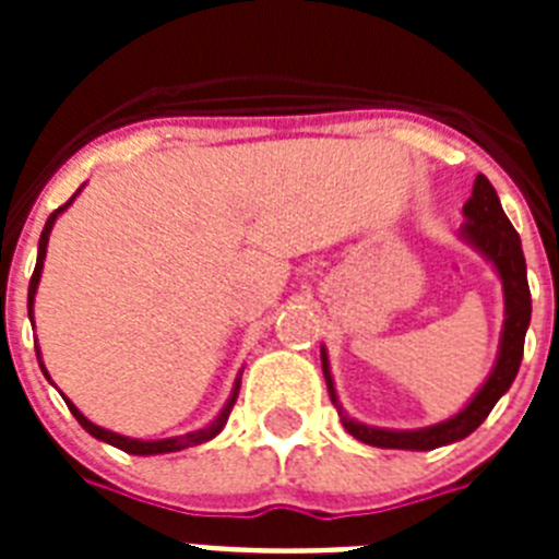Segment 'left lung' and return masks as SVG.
I'll list each match as a JSON object with an SVG mask.
<instances>
[{"mask_svg":"<svg viewBox=\"0 0 559 559\" xmlns=\"http://www.w3.org/2000/svg\"><path fill=\"white\" fill-rule=\"evenodd\" d=\"M462 215L464 224L459 226V240L471 246L473 251H478L492 265L503 288V328L501 341H498L496 364H492L487 380L478 386V392L473 394L471 403L462 412L442 419L437 426L400 431V428L367 426V423H358V419H353L344 412L338 392H335L333 372H330L328 349L322 347V372L324 380H328L330 400L338 408L341 426L347 428L349 437H355L364 445L394 448V451H433V448L451 445V442L471 437L487 419V414L492 412L498 400L510 392L512 380H515L518 369H521L523 338H526L532 319V296L530 283H526V260H523L521 237L512 229L510 218L503 215L496 187L481 173L473 181V195L464 204Z\"/></svg>","mask_w":559,"mask_h":559,"instance_id":"1","label":"left lung"}]
</instances>
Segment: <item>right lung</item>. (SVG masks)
I'll return each mask as SVG.
<instances>
[{
  "mask_svg": "<svg viewBox=\"0 0 559 559\" xmlns=\"http://www.w3.org/2000/svg\"><path fill=\"white\" fill-rule=\"evenodd\" d=\"M81 190H83V187H81ZM81 190H78V192H81ZM78 192H75V195H72V199L67 201V204L58 206V210L52 212V215H49V218H47V224H44L41 240H38L36 271H33V276H29V290H27V316H29V319H33V305H36L38 283H41L44 257H47V246H49V231H52V226H56L58 215H61V212L67 210V206H72V201L78 199ZM36 355H38V367H41L44 378H47L49 383H52V378H49L47 367H44V360H41V349H38V347H36ZM240 374H243V369H240ZM240 374H237V378H235V386H231L229 400H226L224 408H221V414H218V417H215V419H212L210 426L199 428V431L181 433V437H167V439H133V437H122V433H114V431H108V428L95 426V423H92V419H88V417H83V412L75 406V403H72V400H69V397H63V400H67L69 412L75 414L78 423H81V426L86 428V431L92 433V437H95V439H100V442H106V445L120 448V451H126V453H133V456H156V453H176V451H185V448L201 445V442H210V439L218 437V433L224 431L226 419H229L231 406H235L237 392H240ZM52 386H56V383H52Z\"/></svg>",
  "mask_w": 559,
  "mask_h": 559,
  "instance_id": "add662e5",
  "label": "right lung"
}]
</instances>
